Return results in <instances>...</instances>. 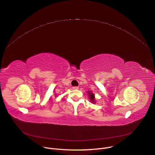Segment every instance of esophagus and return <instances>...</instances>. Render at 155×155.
Instances as JSON below:
<instances>
[{
    "label": "esophagus",
    "instance_id": "34e87169",
    "mask_svg": "<svg viewBox=\"0 0 155 155\" xmlns=\"http://www.w3.org/2000/svg\"><path fill=\"white\" fill-rule=\"evenodd\" d=\"M72 89H73V90H78V87H72Z\"/></svg>",
    "mask_w": 155,
    "mask_h": 155
}]
</instances>
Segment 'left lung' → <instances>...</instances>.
<instances>
[{
    "instance_id": "8db88e82",
    "label": "left lung",
    "mask_w": 155,
    "mask_h": 155,
    "mask_svg": "<svg viewBox=\"0 0 155 155\" xmlns=\"http://www.w3.org/2000/svg\"><path fill=\"white\" fill-rule=\"evenodd\" d=\"M88 95H89V97L90 99V101L91 102L93 103H95V97H94V94L91 92V91H88Z\"/></svg>"
}]
</instances>
